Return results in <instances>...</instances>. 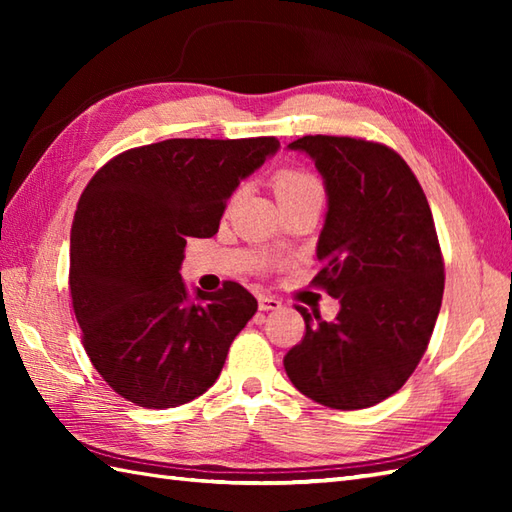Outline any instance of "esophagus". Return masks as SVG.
<instances>
[{"label":"esophagus","mask_w":512,"mask_h":512,"mask_svg":"<svg viewBox=\"0 0 512 512\" xmlns=\"http://www.w3.org/2000/svg\"><path fill=\"white\" fill-rule=\"evenodd\" d=\"M259 310H262V312H273V310H281V301H279V299H275V297L262 295V297H259Z\"/></svg>","instance_id":"esophagus-1"}]
</instances>
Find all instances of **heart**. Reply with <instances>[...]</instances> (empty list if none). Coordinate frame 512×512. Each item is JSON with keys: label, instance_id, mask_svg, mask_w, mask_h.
I'll return each mask as SVG.
<instances>
[{"label": "heart", "instance_id": "1", "mask_svg": "<svg viewBox=\"0 0 512 512\" xmlns=\"http://www.w3.org/2000/svg\"><path fill=\"white\" fill-rule=\"evenodd\" d=\"M275 191L277 198H288V195L297 193H308V191H321L319 182L308 171L299 169H284L275 176Z\"/></svg>", "mask_w": 512, "mask_h": 512}]
</instances>
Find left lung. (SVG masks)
<instances>
[{"mask_svg":"<svg viewBox=\"0 0 512 512\" xmlns=\"http://www.w3.org/2000/svg\"><path fill=\"white\" fill-rule=\"evenodd\" d=\"M328 193L312 279L341 301L332 323L297 306L306 334L284 356L303 396L365 409L407 383L427 352L444 292V259L418 178L394 149L352 136H303Z\"/></svg>","mask_w":512,"mask_h":512,"instance_id":"obj_1","label":"left lung"}]
</instances>
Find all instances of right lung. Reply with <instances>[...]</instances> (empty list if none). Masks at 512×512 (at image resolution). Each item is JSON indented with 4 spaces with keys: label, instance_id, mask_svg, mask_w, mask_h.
Segmentation results:
<instances>
[{
    "label": "right lung",
    "instance_id": "obj_1",
    "mask_svg": "<svg viewBox=\"0 0 512 512\" xmlns=\"http://www.w3.org/2000/svg\"><path fill=\"white\" fill-rule=\"evenodd\" d=\"M275 136L169 138L127 149L94 173L70 233V297L96 372L118 396L169 409L202 396L257 312L237 281L189 299V237L220 228L239 180L275 154Z\"/></svg>",
    "mask_w": 512,
    "mask_h": 512
}]
</instances>
